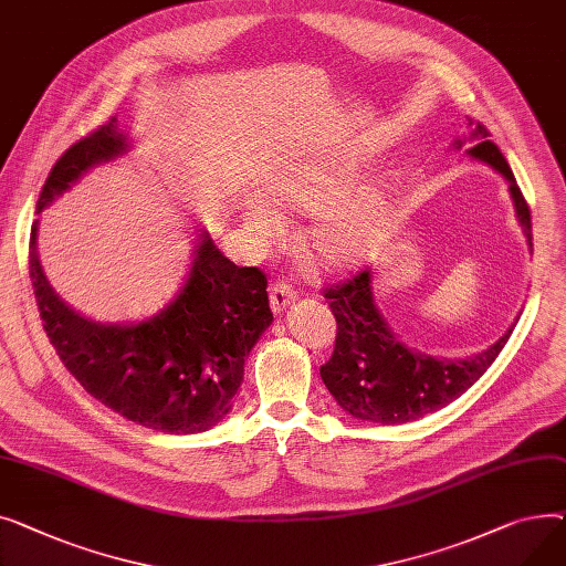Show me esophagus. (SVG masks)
Returning a JSON list of instances; mask_svg holds the SVG:
<instances>
[{
  "label": "esophagus",
  "mask_w": 566,
  "mask_h": 566,
  "mask_svg": "<svg viewBox=\"0 0 566 566\" xmlns=\"http://www.w3.org/2000/svg\"><path fill=\"white\" fill-rule=\"evenodd\" d=\"M296 290L287 281H276L270 290V304L276 315H281L290 304L296 302Z\"/></svg>",
  "instance_id": "1"
}]
</instances>
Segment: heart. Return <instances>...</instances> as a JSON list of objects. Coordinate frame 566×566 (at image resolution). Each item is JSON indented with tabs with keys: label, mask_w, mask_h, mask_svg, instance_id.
Masks as SVG:
<instances>
[{
	"label": "heart",
	"mask_w": 566,
	"mask_h": 566,
	"mask_svg": "<svg viewBox=\"0 0 566 566\" xmlns=\"http://www.w3.org/2000/svg\"><path fill=\"white\" fill-rule=\"evenodd\" d=\"M264 198H247L242 214L262 240H276L283 217L274 208L313 214L306 232L311 255L328 270H347L368 260L390 217V196L381 185L352 187V171L331 161H306L272 176Z\"/></svg>",
	"instance_id": "obj_1"
}]
</instances>
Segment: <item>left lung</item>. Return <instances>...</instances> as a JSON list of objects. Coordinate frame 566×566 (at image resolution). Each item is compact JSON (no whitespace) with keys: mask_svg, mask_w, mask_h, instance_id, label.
<instances>
[{"mask_svg":"<svg viewBox=\"0 0 566 566\" xmlns=\"http://www.w3.org/2000/svg\"><path fill=\"white\" fill-rule=\"evenodd\" d=\"M469 139L478 142L469 155L489 164L510 182L518 223L533 249L530 210L507 159L489 142V129L480 120L469 118ZM454 146L461 148L463 139H457ZM324 298H331L328 306L338 322V336L334 354L322 365L319 375L336 402L365 422L402 424L448 407L489 370L516 326L512 324L507 334L484 352L452 360L400 343L375 306L370 270L326 287Z\"/></svg>","mask_w":566,"mask_h":566,"instance_id":"obj_1","label":"left lung"}]
</instances>
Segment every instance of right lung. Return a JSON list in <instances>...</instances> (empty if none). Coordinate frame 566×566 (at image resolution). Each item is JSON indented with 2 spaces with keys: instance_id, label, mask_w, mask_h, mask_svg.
Returning <instances> with one entry per match:
<instances>
[{
  "instance_id": "obj_1",
  "label": "right lung",
  "mask_w": 566,
  "mask_h": 566,
  "mask_svg": "<svg viewBox=\"0 0 566 566\" xmlns=\"http://www.w3.org/2000/svg\"><path fill=\"white\" fill-rule=\"evenodd\" d=\"M125 150L116 118L93 129L52 166L39 212L93 166ZM36 232L39 219L31 223L29 276L43 328L86 392L123 418L169 434L206 431L232 409L244 358L274 319L268 276L230 262L203 230L169 304L137 324H99L54 294L36 253Z\"/></svg>"
}]
</instances>
